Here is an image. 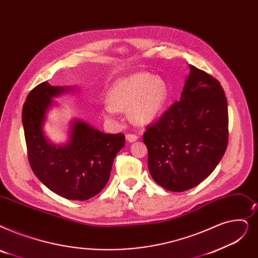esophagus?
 I'll return each mask as SVG.
<instances>
[{
	"instance_id": "obj_1",
	"label": "esophagus",
	"mask_w": 258,
	"mask_h": 258,
	"mask_svg": "<svg viewBox=\"0 0 258 258\" xmlns=\"http://www.w3.org/2000/svg\"><path fill=\"white\" fill-rule=\"evenodd\" d=\"M125 139L128 142H134V141H136L138 139V136L136 135V134H126Z\"/></svg>"
}]
</instances>
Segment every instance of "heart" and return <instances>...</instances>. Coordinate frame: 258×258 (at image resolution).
I'll use <instances>...</instances> for the list:
<instances>
[{"mask_svg": "<svg viewBox=\"0 0 258 258\" xmlns=\"http://www.w3.org/2000/svg\"><path fill=\"white\" fill-rule=\"evenodd\" d=\"M169 91L166 83L149 73H138L116 82L108 91L109 104L102 107L107 119L114 120L117 110L128 109L130 118L145 124L160 115L165 106Z\"/></svg>", "mask_w": 258, "mask_h": 258, "instance_id": "b5f03b06", "label": "heart"}]
</instances>
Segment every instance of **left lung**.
Returning a JSON list of instances; mask_svg holds the SVG:
<instances>
[{
    "label": "left lung",
    "mask_w": 258,
    "mask_h": 258,
    "mask_svg": "<svg viewBox=\"0 0 258 258\" xmlns=\"http://www.w3.org/2000/svg\"><path fill=\"white\" fill-rule=\"evenodd\" d=\"M180 101L145 127L151 176L160 186L183 192L215 170L229 141L228 102L220 82L189 65Z\"/></svg>",
    "instance_id": "8db88e82"
}]
</instances>
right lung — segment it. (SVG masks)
Listing matches in <instances>:
<instances>
[{
  "label": "right lung",
  "instance_id": "obj_1",
  "mask_svg": "<svg viewBox=\"0 0 258 258\" xmlns=\"http://www.w3.org/2000/svg\"><path fill=\"white\" fill-rule=\"evenodd\" d=\"M66 89L45 81L28 94L22 110L28 162L40 181L53 193L71 200H87L106 185L125 138L121 133L105 134L76 121L70 142L64 147L51 145L43 135L42 124L51 98Z\"/></svg>",
  "mask_w": 258,
  "mask_h": 258
}]
</instances>
